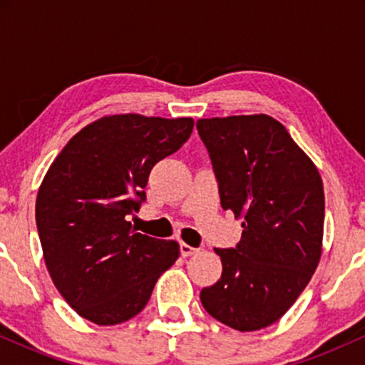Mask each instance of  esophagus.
<instances>
[{
	"mask_svg": "<svg viewBox=\"0 0 365 365\" xmlns=\"http://www.w3.org/2000/svg\"><path fill=\"white\" fill-rule=\"evenodd\" d=\"M197 252V249H194V247H190L188 244H180V254L183 255V257H188V255H192V254H195Z\"/></svg>",
	"mask_w": 365,
	"mask_h": 365,
	"instance_id": "obj_1",
	"label": "esophagus"
}]
</instances>
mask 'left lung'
<instances>
[{"instance_id": "8db88e82", "label": "left lung", "mask_w": 365, "mask_h": 365, "mask_svg": "<svg viewBox=\"0 0 365 365\" xmlns=\"http://www.w3.org/2000/svg\"><path fill=\"white\" fill-rule=\"evenodd\" d=\"M221 207L244 220L235 249H215L223 273L202 288L204 309L230 328L271 326L311 282L322 252L324 188L316 165L278 120H197Z\"/></svg>"}]
</instances>
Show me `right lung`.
I'll use <instances>...</instances> for the list:
<instances>
[{
  "mask_svg": "<svg viewBox=\"0 0 365 365\" xmlns=\"http://www.w3.org/2000/svg\"><path fill=\"white\" fill-rule=\"evenodd\" d=\"M192 118L135 113L92 121L58 154L41 183L36 223L54 287L99 326L132 319L149 302L180 245L132 228L156 163L185 144Z\"/></svg>",
  "mask_w": 365,
  "mask_h": 365,
  "instance_id": "right-lung-1",
  "label": "right lung"
}]
</instances>
